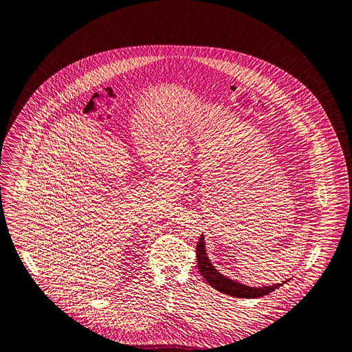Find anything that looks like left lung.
I'll list each match as a JSON object with an SVG mask.
<instances>
[{
    "label": "left lung",
    "instance_id": "left-lung-1",
    "mask_svg": "<svg viewBox=\"0 0 352 352\" xmlns=\"http://www.w3.org/2000/svg\"><path fill=\"white\" fill-rule=\"evenodd\" d=\"M196 257H197V266L205 278V280L216 290L221 292L222 294L226 296H236V298H259V296H267L272 292H274L279 286L286 283L287 280H283L282 283L270 285V286H262V287H250L243 283H240L234 279L225 277L221 274L210 262L208 257V253L205 250V240L204 234H201L200 240L197 242L196 248Z\"/></svg>",
    "mask_w": 352,
    "mask_h": 352
}]
</instances>
